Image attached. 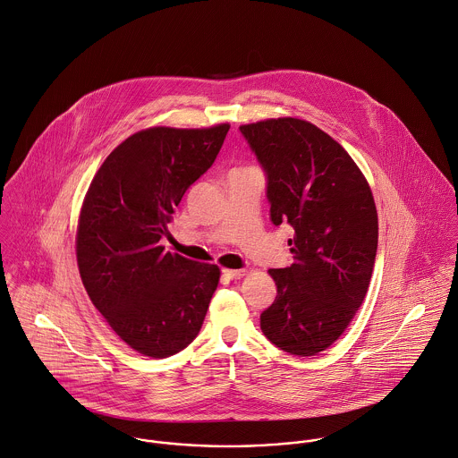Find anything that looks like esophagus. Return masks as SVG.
<instances>
[{
  "label": "esophagus",
  "instance_id": "esophagus-1",
  "mask_svg": "<svg viewBox=\"0 0 458 458\" xmlns=\"http://www.w3.org/2000/svg\"><path fill=\"white\" fill-rule=\"evenodd\" d=\"M247 274V270H222V276L224 277H227V279H231V281H236V279H242L243 276Z\"/></svg>",
  "mask_w": 458,
  "mask_h": 458
}]
</instances>
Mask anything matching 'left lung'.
<instances>
[{
    "instance_id": "left-lung-1",
    "label": "left lung",
    "mask_w": 458,
    "mask_h": 458,
    "mask_svg": "<svg viewBox=\"0 0 458 458\" xmlns=\"http://www.w3.org/2000/svg\"><path fill=\"white\" fill-rule=\"evenodd\" d=\"M240 131L267 175L272 224L295 231V263L270 270L277 297L261 312V330L292 355H316L344 332L369 286L378 245L369 184L310 123L270 119Z\"/></svg>"
}]
</instances>
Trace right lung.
Listing matches in <instances>:
<instances>
[{"mask_svg": "<svg viewBox=\"0 0 458 458\" xmlns=\"http://www.w3.org/2000/svg\"><path fill=\"white\" fill-rule=\"evenodd\" d=\"M229 124L151 128L105 159L85 195L76 256L83 286L115 334L163 359L199 334L218 286L216 265L159 243L186 190L215 163Z\"/></svg>", "mask_w": 458, "mask_h": 458, "instance_id": "right-lung-1", "label": "right lung"}]
</instances>
